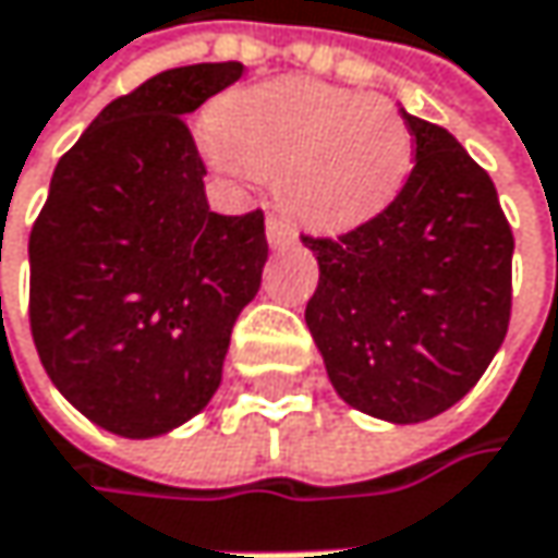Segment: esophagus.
I'll return each instance as SVG.
<instances>
[{
    "label": "esophagus",
    "instance_id": "esophagus-1",
    "mask_svg": "<svg viewBox=\"0 0 558 558\" xmlns=\"http://www.w3.org/2000/svg\"><path fill=\"white\" fill-rule=\"evenodd\" d=\"M266 241L272 250H282V246H292L299 241V234L286 225V221H279V218H269L266 221Z\"/></svg>",
    "mask_w": 558,
    "mask_h": 558
}]
</instances>
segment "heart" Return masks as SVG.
<instances>
[{"label":"heart","mask_w":558,"mask_h":558,"mask_svg":"<svg viewBox=\"0 0 558 558\" xmlns=\"http://www.w3.org/2000/svg\"><path fill=\"white\" fill-rule=\"evenodd\" d=\"M205 147L221 170L276 179L279 205L314 231L376 218L404 189L414 157L395 105L314 80H272L228 96Z\"/></svg>","instance_id":"1"}]
</instances>
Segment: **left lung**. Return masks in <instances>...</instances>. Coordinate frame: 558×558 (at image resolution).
I'll list each match as a JSON object with an SVG mask.
<instances>
[{"label": "left lung", "instance_id": "obj_1", "mask_svg": "<svg viewBox=\"0 0 558 558\" xmlns=\"http://www.w3.org/2000/svg\"><path fill=\"white\" fill-rule=\"evenodd\" d=\"M401 114L414 170L398 198L343 238H302L320 269L305 324L350 408L421 424L465 398L505 343L514 234L453 134Z\"/></svg>", "mask_w": 558, "mask_h": 558}]
</instances>
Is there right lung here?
<instances>
[{"mask_svg":"<svg viewBox=\"0 0 558 558\" xmlns=\"http://www.w3.org/2000/svg\"><path fill=\"white\" fill-rule=\"evenodd\" d=\"M244 76L195 63L108 102L60 157L37 215L32 337L96 427L163 437L218 391L234 320L269 256L263 211L215 215L185 114Z\"/></svg>","mask_w":558,"mask_h":558,"instance_id":"add662e5","label":"right lung"}]
</instances>
